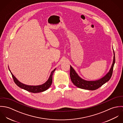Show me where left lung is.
<instances>
[{"instance_id":"left-lung-1","label":"left lung","mask_w":123,"mask_h":123,"mask_svg":"<svg viewBox=\"0 0 123 123\" xmlns=\"http://www.w3.org/2000/svg\"><path fill=\"white\" fill-rule=\"evenodd\" d=\"M115 63V54L114 51V59L113 63L110 70L109 72L102 78L95 81H87L81 79L73 68L70 66V79L74 85L78 88L84 89H88L90 90H96L104 84L107 82L111 78L112 73L114 64Z\"/></svg>"}]
</instances>
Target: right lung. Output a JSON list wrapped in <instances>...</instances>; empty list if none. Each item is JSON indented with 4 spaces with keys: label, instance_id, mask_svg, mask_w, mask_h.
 Wrapping results in <instances>:
<instances>
[{
    "label": "right lung",
    "instance_id": "right-lung-1",
    "mask_svg": "<svg viewBox=\"0 0 123 123\" xmlns=\"http://www.w3.org/2000/svg\"><path fill=\"white\" fill-rule=\"evenodd\" d=\"M56 69H54L52 71L51 75L49 77V78L47 80V81L43 83L42 85H38V86H29V85H26L25 84H23L22 83L20 82L19 81L17 78L13 75V74L11 73L10 70L9 69V71H10L12 76L13 77V79L14 80V81L15 83L18 85V86L19 88H22L25 90H27L29 92H32V93H39V92H41L44 91L46 90L47 89H48L50 88V87L51 86L52 81H53V75L54 71Z\"/></svg>",
    "mask_w": 123,
    "mask_h": 123
}]
</instances>
